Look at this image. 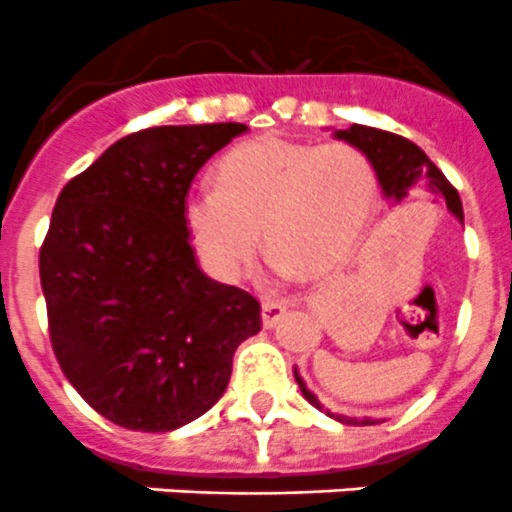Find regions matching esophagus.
<instances>
[{"instance_id": "esophagus-1", "label": "esophagus", "mask_w": 512, "mask_h": 512, "mask_svg": "<svg viewBox=\"0 0 512 512\" xmlns=\"http://www.w3.org/2000/svg\"><path fill=\"white\" fill-rule=\"evenodd\" d=\"M284 312H287V305H282V302H264L261 305V320H264L266 328H274L284 318Z\"/></svg>"}]
</instances>
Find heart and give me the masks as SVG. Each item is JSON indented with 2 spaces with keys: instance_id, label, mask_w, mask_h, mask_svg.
Listing matches in <instances>:
<instances>
[{
  "instance_id": "obj_1",
  "label": "heart",
  "mask_w": 512,
  "mask_h": 512,
  "mask_svg": "<svg viewBox=\"0 0 512 512\" xmlns=\"http://www.w3.org/2000/svg\"><path fill=\"white\" fill-rule=\"evenodd\" d=\"M377 202L372 161L351 143L261 135L223 156L217 187L184 197V223L202 264L238 282L259 256L261 229L282 274H328L354 251Z\"/></svg>"
}]
</instances>
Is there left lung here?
<instances>
[{
    "instance_id": "left-lung-1",
    "label": "left lung",
    "mask_w": 512,
    "mask_h": 512,
    "mask_svg": "<svg viewBox=\"0 0 512 512\" xmlns=\"http://www.w3.org/2000/svg\"><path fill=\"white\" fill-rule=\"evenodd\" d=\"M336 135L366 153V158L372 161L374 171H377V179L382 184L384 194L390 200L402 202L405 197H413V194H433L438 200H446V207L464 223V210H461L456 187L443 176V171L433 164L431 158L415 146L413 140L387 133V130L366 128V125H351L348 130H338ZM295 379L300 384L302 395L307 397V402L320 408L318 397L307 390L297 372ZM330 418L341 420V423H359L356 418H343V415H330ZM361 423H372V420L366 418Z\"/></svg>"
}]
</instances>
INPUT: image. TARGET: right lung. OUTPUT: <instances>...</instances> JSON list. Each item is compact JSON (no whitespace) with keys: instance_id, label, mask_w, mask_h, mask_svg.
<instances>
[{"instance_id":"add662e5","label":"right lung","mask_w":512,"mask_h":512,"mask_svg":"<svg viewBox=\"0 0 512 512\" xmlns=\"http://www.w3.org/2000/svg\"><path fill=\"white\" fill-rule=\"evenodd\" d=\"M241 122L125 135L58 194L40 246L61 372L128 431L192 423L223 397L233 354L261 330L259 300L202 274L184 197Z\"/></svg>"}]
</instances>
